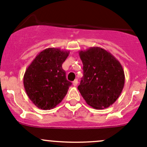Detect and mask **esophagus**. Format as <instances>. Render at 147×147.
Listing matches in <instances>:
<instances>
[{
    "instance_id": "esophagus-1",
    "label": "esophagus",
    "mask_w": 147,
    "mask_h": 147,
    "mask_svg": "<svg viewBox=\"0 0 147 147\" xmlns=\"http://www.w3.org/2000/svg\"><path fill=\"white\" fill-rule=\"evenodd\" d=\"M78 79H75V80H74L73 82H72V84H73L74 86H76L77 85H78Z\"/></svg>"
}]
</instances>
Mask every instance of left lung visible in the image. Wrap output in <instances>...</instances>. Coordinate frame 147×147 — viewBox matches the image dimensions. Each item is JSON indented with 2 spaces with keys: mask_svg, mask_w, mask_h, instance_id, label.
I'll use <instances>...</instances> for the list:
<instances>
[{
  "mask_svg": "<svg viewBox=\"0 0 147 147\" xmlns=\"http://www.w3.org/2000/svg\"><path fill=\"white\" fill-rule=\"evenodd\" d=\"M83 77L78 88L89 106L102 109L113 105L122 93L125 73L120 61L100 47L79 51Z\"/></svg>",
  "mask_w": 147,
  "mask_h": 147,
  "instance_id": "obj_1",
  "label": "left lung"
}]
</instances>
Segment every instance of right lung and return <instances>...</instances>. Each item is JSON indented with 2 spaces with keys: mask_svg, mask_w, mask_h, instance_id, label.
I'll return each mask as SVG.
<instances>
[{
  "mask_svg": "<svg viewBox=\"0 0 147 147\" xmlns=\"http://www.w3.org/2000/svg\"><path fill=\"white\" fill-rule=\"evenodd\" d=\"M69 53L68 51L49 48L40 52L26 69L23 78L24 89L39 109L48 110L57 107L72 85L62 69Z\"/></svg>",
  "mask_w": 147,
  "mask_h": 147,
  "instance_id": "right-lung-1",
  "label": "right lung"
}]
</instances>
